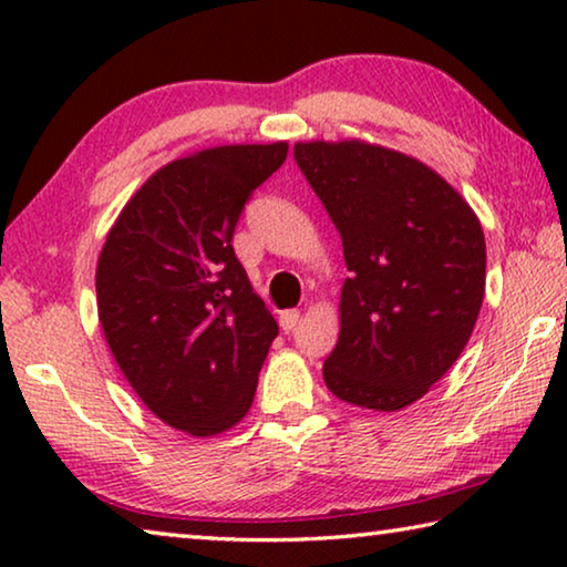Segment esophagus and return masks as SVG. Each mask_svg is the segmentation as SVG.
Here are the masks:
<instances>
[{"instance_id":"1","label":"esophagus","mask_w":567,"mask_h":567,"mask_svg":"<svg viewBox=\"0 0 567 567\" xmlns=\"http://www.w3.org/2000/svg\"><path fill=\"white\" fill-rule=\"evenodd\" d=\"M299 319H301V315L297 309H286V311H281V317H278V322H281L284 332H291L293 327L299 324Z\"/></svg>"}]
</instances>
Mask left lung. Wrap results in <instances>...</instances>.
<instances>
[{
    "mask_svg": "<svg viewBox=\"0 0 567 567\" xmlns=\"http://www.w3.org/2000/svg\"><path fill=\"white\" fill-rule=\"evenodd\" d=\"M301 174L342 237L334 396L373 412L422 399L461 358L486 291L475 212L422 161L363 141L297 143Z\"/></svg>",
    "mask_w": 567,
    "mask_h": 567,
    "instance_id": "1",
    "label": "left lung"
}]
</instances>
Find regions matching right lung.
Returning a JSON list of instances; mask_svg holds the SVG:
<instances>
[{"label":"right lung","instance_id":"right-lung-1","mask_svg":"<svg viewBox=\"0 0 567 567\" xmlns=\"http://www.w3.org/2000/svg\"><path fill=\"white\" fill-rule=\"evenodd\" d=\"M286 143L207 147L147 178L96 264V307L120 371L158 420L212 437L248 414L278 334L235 258L250 194Z\"/></svg>","mask_w":567,"mask_h":567}]
</instances>
